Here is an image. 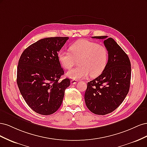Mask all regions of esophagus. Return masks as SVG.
Returning a JSON list of instances; mask_svg holds the SVG:
<instances>
[{
    "label": "esophagus",
    "instance_id": "1",
    "mask_svg": "<svg viewBox=\"0 0 147 147\" xmlns=\"http://www.w3.org/2000/svg\"><path fill=\"white\" fill-rule=\"evenodd\" d=\"M76 83H77V80H76L73 79V80H71V84H76Z\"/></svg>",
    "mask_w": 147,
    "mask_h": 147
}]
</instances>
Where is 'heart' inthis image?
<instances>
[{
  "label": "heart",
  "mask_w": 147,
  "mask_h": 147,
  "mask_svg": "<svg viewBox=\"0 0 147 147\" xmlns=\"http://www.w3.org/2000/svg\"><path fill=\"white\" fill-rule=\"evenodd\" d=\"M70 51L59 52L58 60L65 69H70L75 59H78L77 67L67 72V76L73 79L84 78L90 74L91 77L100 75L108 61V51L102 45L88 40H77L70 47Z\"/></svg>",
  "instance_id": "1"
}]
</instances>
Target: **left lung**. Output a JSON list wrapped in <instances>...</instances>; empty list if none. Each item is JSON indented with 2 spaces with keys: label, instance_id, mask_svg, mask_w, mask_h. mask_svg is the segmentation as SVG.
<instances>
[{
  "label": "left lung",
  "instance_id": "obj_1",
  "mask_svg": "<svg viewBox=\"0 0 147 147\" xmlns=\"http://www.w3.org/2000/svg\"><path fill=\"white\" fill-rule=\"evenodd\" d=\"M92 38L104 40L109 58L102 74L88 83L84 100L91 112L104 115L117 109L127 96L131 77V63L126 53L112 38Z\"/></svg>",
  "mask_w": 147,
  "mask_h": 147
}]
</instances>
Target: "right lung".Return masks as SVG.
I'll use <instances>...</instances> for the list:
<instances>
[{
    "label": "right lung",
    "instance_id": "1",
    "mask_svg": "<svg viewBox=\"0 0 147 147\" xmlns=\"http://www.w3.org/2000/svg\"><path fill=\"white\" fill-rule=\"evenodd\" d=\"M68 37L39 40L24 50L17 68V84L29 107L43 115H51L61 107L69 78L59 79L64 74L58 60V52Z\"/></svg>",
    "mask_w": 147,
    "mask_h": 147
}]
</instances>
